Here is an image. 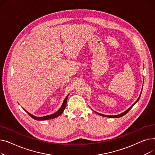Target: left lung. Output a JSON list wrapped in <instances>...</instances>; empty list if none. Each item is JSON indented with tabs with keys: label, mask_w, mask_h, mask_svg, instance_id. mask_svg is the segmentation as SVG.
<instances>
[{
	"label": "left lung",
	"mask_w": 155,
	"mask_h": 155,
	"mask_svg": "<svg viewBox=\"0 0 155 155\" xmlns=\"http://www.w3.org/2000/svg\"><path fill=\"white\" fill-rule=\"evenodd\" d=\"M141 92H142V91H141ZM140 96H141V94H140V97H139V98L137 99V100L136 101V102L134 103V104H133L131 107H130L127 110H126L125 112H123V113H121V114H119V115H116V116H107V115H104V114H100V113H98V112H95V113H97V114H99V115H100V116H104V117H111V118H118V117H122V116H124L126 114H127L129 110H130V109H131L133 106H134V105L138 101H139V99H140Z\"/></svg>",
	"instance_id": "left-lung-1"
}]
</instances>
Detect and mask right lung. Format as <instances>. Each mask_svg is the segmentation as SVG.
<instances>
[{
    "label": "right lung",
    "instance_id": "1",
    "mask_svg": "<svg viewBox=\"0 0 155 155\" xmlns=\"http://www.w3.org/2000/svg\"><path fill=\"white\" fill-rule=\"evenodd\" d=\"M68 95L66 97V98H65L63 101V102L62 104V105L61 107H60V109L56 112L55 113L53 114H51V115H49V116H43V117H36V116H35L32 114H31L29 113L28 111H26L25 109H24V110H25L28 114L32 117L35 120H48V119H54L56 117H58L59 116H60L61 114L63 113V110H64L65 107H66V105H67V99H68Z\"/></svg>",
    "mask_w": 155,
    "mask_h": 155
}]
</instances>
